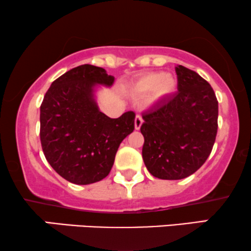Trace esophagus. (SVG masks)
I'll list each match as a JSON object with an SVG mask.
<instances>
[{
	"label": "esophagus",
	"instance_id": "obj_1",
	"mask_svg": "<svg viewBox=\"0 0 251 251\" xmlns=\"http://www.w3.org/2000/svg\"><path fill=\"white\" fill-rule=\"evenodd\" d=\"M142 123H143V119L140 115H137L135 117V129L136 130H138V129L141 128Z\"/></svg>",
	"mask_w": 251,
	"mask_h": 251
}]
</instances>
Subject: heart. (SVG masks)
Here are the masks:
<instances>
[{
    "mask_svg": "<svg viewBox=\"0 0 251 251\" xmlns=\"http://www.w3.org/2000/svg\"><path fill=\"white\" fill-rule=\"evenodd\" d=\"M177 89V80L171 74L163 72H148L142 75L131 86L135 97L150 95L151 102H158L171 97Z\"/></svg>",
    "mask_w": 251,
    "mask_h": 251,
    "instance_id": "heart-1",
    "label": "heart"
}]
</instances>
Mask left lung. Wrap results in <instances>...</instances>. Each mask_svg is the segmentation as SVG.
I'll use <instances>...</instances> for the list:
<instances>
[{
	"label": "left lung",
	"mask_w": 251,
	"mask_h": 251,
	"mask_svg": "<svg viewBox=\"0 0 251 251\" xmlns=\"http://www.w3.org/2000/svg\"><path fill=\"white\" fill-rule=\"evenodd\" d=\"M178 92L143 113L142 156L153 177L178 180L206 162L218 132L219 106L208 82L178 65Z\"/></svg>",
	"instance_id": "left-lung-1"
}]
</instances>
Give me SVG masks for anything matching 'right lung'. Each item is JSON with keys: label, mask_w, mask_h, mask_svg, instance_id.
Returning a JSON list of instances; mask_svg holds the SVG:
<instances>
[{"label": "right lung", "mask_w": 251, "mask_h": 251, "mask_svg": "<svg viewBox=\"0 0 251 251\" xmlns=\"http://www.w3.org/2000/svg\"><path fill=\"white\" fill-rule=\"evenodd\" d=\"M113 83L106 70L85 64L55 79L46 92L40 143L46 160L67 181L88 185L106 178L121 142L134 131V111L110 119L95 102V86Z\"/></svg>", "instance_id": "1"}]
</instances>
